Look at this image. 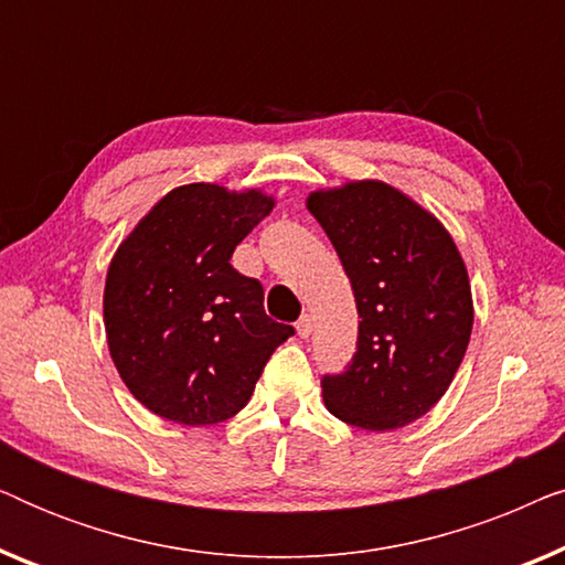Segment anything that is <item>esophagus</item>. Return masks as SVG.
Returning <instances> with one entry per match:
<instances>
[{"label": "esophagus", "instance_id": "obj_1", "mask_svg": "<svg viewBox=\"0 0 565 565\" xmlns=\"http://www.w3.org/2000/svg\"><path fill=\"white\" fill-rule=\"evenodd\" d=\"M296 329H298V337L300 339H308V337H311V331H313V319H311V316H300V319H298V323H296Z\"/></svg>", "mask_w": 565, "mask_h": 565}]
</instances>
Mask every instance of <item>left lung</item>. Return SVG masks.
I'll return each mask as SVG.
<instances>
[{
    "instance_id": "1",
    "label": "left lung",
    "mask_w": 565,
    "mask_h": 565,
    "mask_svg": "<svg viewBox=\"0 0 565 565\" xmlns=\"http://www.w3.org/2000/svg\"><path fill=\"white\" fill-rule=\"evenodd\" d=\"M308 211L342 259L358 303V352L323 375L327 408L352 427H406L450 388L473 329L458 246L435 215L383 182L313 192Z\"/></svg>"
}]
</instances>
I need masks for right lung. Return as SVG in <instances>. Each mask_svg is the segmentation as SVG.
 Masks as SVG:
<instances>
[{"mask_svg": "<svg viewBox=\"0 0 565 565\" xmlns=\"http://www.w3.org/2000/svg\"><path fill=\"white\" fill-rule=\"evenodd\" d=\"M273 205L257 190L184 184L120 244L105 282L107 347L149 412L188 427L231 419L296 334L265 313L262 282L231 265Z\"/></svg>", "mask_w": 565, "mask_h": 565, "instance_id": "right-lung-1", "label": "right lung"}]
</instances>
